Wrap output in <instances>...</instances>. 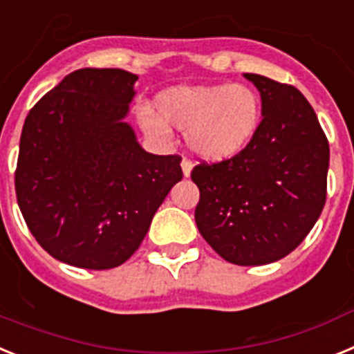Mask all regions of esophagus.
<instances>
[{
  "label": "esophagus",
  "mask_w": 354,
  "mask_h": 354,
  "mask_svg": "<svg viewBox=\"0 0 354 354\" xmlns=\"http://www.w3.org/2000/svg\"><path fill=\"white\" fill-rule=\"evenodd\" d=\"M192 167H194V164H192L189 158L181 160V171H183V176L189 178L190 173H192Z\"/></svg>",
  "instance_id": "esophagus-1"
}]
</instances>
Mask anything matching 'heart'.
<instances>
[{"label": "heart", "mask_w": 354, "mask_h": 354, "mask_svg": "<svg viewBox=\"0 0 354 354\" xmlns=\"http://www.w3.org/2000/svg\"><path fill=\"white\" fill-rule=\"evenodd\" d=\"M158 113L140 109L137 118L146 133L164 139L169 126L185 131L190 151L207 162L241 155L258 133L262 101L248 85H180L158 94Z\"/></svg>", "instance_id": "obj_1"}]
</instances>
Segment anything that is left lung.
<instances>
[{"mask_svg":"<svg viewBox=\"0 0 354 354\" xmlns=\"http://www.w3.org/2000/svg\"><path fill=\"white\" fill-rule=\"evenodd\" d=\"M262 97V122L241 155L199 164L196 224L236 266H266L305 241L326 201L330 146L312 104L296 87L245 73Z\"/></svg>","mask_w":354,"mask_h":354,"instance_id":"8db88e82","label":"left lung"}]
</instances>
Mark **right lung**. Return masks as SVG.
Segmentation results:
<instances>
[{"label":"right lung","mask_w":354,"mask_h":354,"mask_svg":"<svg viewBox=\"0 0 354 354\" xmlns=\"http://www.w3.org/2000/svg\"><path fill=\"white\" fill-rule=\"evenodd\" d=\"M139 76L78 69L30 110L15 194L37 242L57 260L103 270L124 263L183 178L178 155H153L124 121Z\"/></svg>","instance_id":"add662e5"}]
</instances>
